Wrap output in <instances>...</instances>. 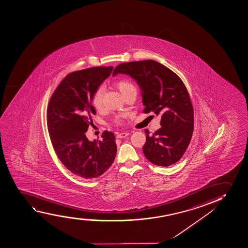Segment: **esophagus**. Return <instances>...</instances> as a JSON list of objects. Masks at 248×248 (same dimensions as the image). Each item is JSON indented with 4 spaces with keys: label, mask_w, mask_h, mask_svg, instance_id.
I'll list each match as a JSON object with an SVG mask.
<instances>
[{
    "label": "esophagus",
    "mask_w": 248,
    "mask_h": 248,
    "mask_svg": "<svg viewBox=\"0 0 248 248\" xmlns=\"http://www.w3.org/2000/svg\"><path fill=\"white\" fill-rule=\"evenodd\" d=\"M129 135V133L128 132H123V133H118L116 135V137L118 139H122V138H125Z\"/></svg>",
    "instance_id": "obj_1"
}]
</instances>
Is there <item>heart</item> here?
<instances>
[{"label":"heart","instance_id":"1","mask_svg":"<svg viewBox=\"0 0 248 248\" xmlns=\"http://www.w3.org/2000/svg\"><path fill=\"white\" fill-rule=\"evenodd\" d=\"M117 88L120 93L124 94L130 89H135L134 84L127 79H121L118 81L116 83ZM104 89L103 87H99L96 89L93 95L92 104L96 109H100L103 106V98H104ZM117 124H120V120H116Z\"/></svg>","mask_w":248,"mask_h":248}]
</instances>
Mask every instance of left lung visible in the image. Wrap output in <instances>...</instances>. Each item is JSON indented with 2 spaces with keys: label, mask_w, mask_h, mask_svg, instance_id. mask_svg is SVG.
Segmentation results:
<instances>
[{
  "label": "left lung",
  "mask_w": 248,
  "mask_h": 248,
  "mask_svg": "<svg viewBox=\"0 0 248 248\" xmlns=\"http://www.w3.org/2000/svg\"><path fill=\"white\" fill-rule=\"evenodd\" d=\"M127 74L141 89L144 113L160 115L155 134L147 130L143 152L146 159L159 166L177 162L186 150L194 129V111L190 95L182 80L173 71L154 60L118 65L113 76Z\"/></svg>",
  "instance_id": "left-lung-1"
}]
</instances>
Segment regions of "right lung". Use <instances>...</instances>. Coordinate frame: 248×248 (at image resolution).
<instances>
[{"label": "right lung", "instance_id": "1", "mask_svg": "<svg viewBox=\"0 0 248 248\" xmlns=\"http://www.w3.org/2000/svg\"><path fill=\"white\" fill-rule=\"evenodd\" d=\"M113 69L95 67L71 73L49 100L46 121L53 149L65 167L83 179L100 176L116 155L112 132L104 131L102 141H89L85 135L96 114L93 95Z\"/></svg>", "mask_w": 248, "mask_h": 248}]
</instances>
